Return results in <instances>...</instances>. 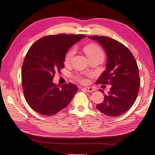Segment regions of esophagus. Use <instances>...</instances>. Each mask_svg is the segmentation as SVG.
<instances>
[{
	"label": "esophagus",
	"mask_w": 155,
	"mask_h": 155,
	"mask_svg": "<svg viewBox=\"0 0 155 155\" xmlns=\"http://www.w3.org/2000/svg\"><path fill=\"white\" fill-rule=\"evenodd\" d=\"M82 89H83L87 92H89V93H90V92H93V91H94V88H93L92 87H84V88H82Z\"/></svg>",
	"instance_id": "1"
}]
</instances>
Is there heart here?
Segmentation results:
<instances>
[{
    "instance_id": "1",
    "label": "heart",
    "mask_w": 155,
    "mask_h": 155,
    "mask_svg": "<svg viewBox=\"0 0 155 155\" xmlns=\"http://www.w3.org/2000/svg\"><path fill=\"white\" fill-rule=\"evenodd\" d=\"M84 50L85 53H86V54L87 55V57L88 58L93 57L97 55H104L103 51L101 49V48L99 47V46L94 44H91L86 46V47H84ZM74 48H72L67 52V54L65 56V58H64L65 63H68V62H70L71 61L72 58L74 56ZM77 81L81 82L82 83H86L87 82V80L86 78L83 77H81V76H78L77 77Z\"/></svg>"
}]
</instances>
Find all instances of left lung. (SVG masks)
I'll return each mask as SVG.
<instances>
[{
	"instance_id": "1",
	"label": "left lung",
	"mask_w": 155,
	"mask_h": 155,
	"mask_svg": "<svg viewBox=\"0 0 155 155\" xmlns=\"http://www.w3.org/2000/svg\"><path fill=\"white\" fill-rule=\"evenodd\" d=\"M88 38L97 41L107 56L106 71L97 83L112 86L108 94H104L103 103L97 108L108 117H118L132 107L139 93L140 78L136 60L127 47L114 39L101 36Z\"/></svg>"
}]
</instances>
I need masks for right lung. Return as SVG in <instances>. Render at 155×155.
<instances>
[{
	"instance_id": "obj_1",
	"label": "right lung",
	"mask_w": 155,
	"mask_h": 155,
	"mask_svg": "<svg viewBox=\"0 0 155 155\" xmlns=\"http://www.w3.org/2000/svg\"><path fill=\"white\" fill-rule=\"evenodd\" d=\"M86 37L49 35L40 38L29 48L22 64V85L26 101L37 113L52 116L70 103L78 87L71 83L61 87L52 80L56 72H60L64 68L68 49Z\"/></svg>"
}]
</instances>
